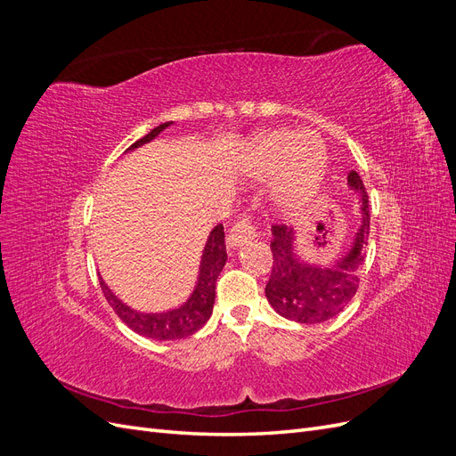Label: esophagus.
<instances>
[{
  "label": "esophagus",
  "instance_id": "1",
  "mask_svg": "<svg viewBox=\"0 0 456 456\" xmlns=\"http://www.w3.org/2000/svg\"><path fill=\"white\" fill-rule=\"evenodd\" d=\"M258 236L256 232V226L251 223V220H240V223H236V226H232L230 233H228V247H241L243 243L251 241Z\"/></svg>",
  "mask_w": 456,
  "mask_h": 456
}]
</instances>
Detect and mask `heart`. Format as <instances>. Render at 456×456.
Here are the masks:
<instances>
[{
  "label": "heart",
  "mask_w": 456,
  "mask_h": 456,
  "mask_svg": "<svg viewBox=\"0 0 456 456\" xmlns=\"http://www.w3.org/2000/svg\"><path fill=\"white\" fill-rule=\"evenodd\" d=\"M325 146L314 134L297 131H273L260 136L241 159V171L253 181L281 176L275 186V201L293 207L305 200L322 181Z\"/></svg>",
  "instance_id": "1"
}]
</instances>
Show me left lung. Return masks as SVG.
Instances as JSON below:
<instances>
[{
    "label": "left lung",
    "mask_w": 456,
    "mask_h": 456,
    "mask_svg": "<svg viewBox=\"0 0 456 456\" xmlns=\"http://www.w3.org/2000/svg\"><path fill=\"white\" fill-rule=\"evenodd\" d=\"M348 186L360 198V226L346 251L330 265H315L297 253V232L272 226L273 266L266 283V298L285 320L297 323H323L344 310L360 285L369 238V200L363 181L355 171L348 175Z\"/></svg>",
    "instance_id": "8db88e82"
}]
</instances>
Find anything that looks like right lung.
<instances>
[{"mask_svg":"<svg viewBox=\"0 0 456 456\" xmlns=\"http://www.w3.org/2000/svg\"><path fill=\"white\" fill-rule=\"evenodd\" d=\"M173 126V121L161 123L156 129H151L141 141H136L127 148V151H133L141 148L148 142H151L156 136ZM226 245H224V226L218 224L209 232V238L205 241L201 260H200V270H198V280L194 285V291L183 302L181 306L165 310V312H139L126 302L118 298L112 289H110L104 280L101 278L102 293L108 300V305L119 315V320L126 323L134 333L142 337L154 338V340H176V338H186L194 335L200 330L207 320H209L213 314L215 305V287L218 273L223 272L226 265Z\"/></svg>","mask_w":456,"mask_h":456,"instance_id":"obj_1","label":"right lung"}]
</instances>
